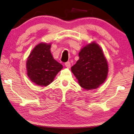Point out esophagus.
<instances>
[{
    "label": "esophagus",
    "instance_id": "1",
    "mask_svg": "<svg viewBox=\"0 0 134 134\" xmlns=\"http://www.w3.org/2000/svg\"><path fill=\"white\" fill-rule=\"evenodd\" d=\"M65 66L67 68H69L71 67V63H70L69 62H67L65 63Z\"/></svg>",
    "mask_w": 134,
    "mask_h": 134
}]
</instances>
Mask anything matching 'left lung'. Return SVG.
Returning <instances> with one entry per match:
<instances>
[{"mask_svg": "<svg viewBox=\"0 0 134 134\" xmlns=\"http://www.w3.org/2000/svg\"><path fill=\"white\" fill-rule=\"evenodd\" d=\"M79 58L71 68L78 84L87 90L97 88L106 81L109 72L102 48L95 41L87 44L79 52Z\"/></svg>", "mask_w": 134, "mask_h": 134, "instance_id": "left-lung-1", "label": "left lung"}]
</instances>
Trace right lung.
<instances>
[{
  "instance_id": "right-lung-1",
  "label": "right lung",
  "mask_w": 134,
  "mask_h": 134,
  "mask_svg": "<svg viewBox=\"0 0 134 134\" xmlns=\"http://www.w3.org/2000/svg\"><path fill=\"white\" fill-rule=\"evenodd\" d=\"M51 43H40L34 47L26 62L27 74L31 81L39 86H47L63 66L53 58L50 52Z\"/></svg>"
}]
</instances>
